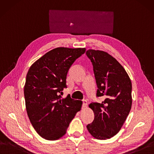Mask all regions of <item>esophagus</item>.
Here are the masks:
<instances>
[{"instance_id": "1", "label": "esophagus", "mask_w": 154, "mask_h": 154, "mask_svg": "<svg viewBox=\"0 0 154 154\" xmlns=\"http://www.w3.org/2000/svg\"><path fill=\"white\" fill-rule=\"evenodd\" d=\"M87 105H88L87 101L86 100H83V101H82V107L85 108V107L87 106Z\"/></svg>"}]
</instances>
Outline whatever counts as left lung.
Masks as SVG:
<instances>
[{
  "instance_id": "1",
  "label": "left lung",
  "mask_w": 154,
  "mask_h": 154,
  "mask_svg": "<svg viewBox=\"0 0 154 154\" xmlns=\"http://www.w3.org/2000/svg\"><path fill=\"white\" fill-rule=\"evenodd\" d=\"M86 55L93 66L96 96L105 98L100 103L89 104L94 118L86 128L94 138L109 139L119 133L131 109V81L123 66L109 53L89 49Z\"/></svg>"
}]
</instances>
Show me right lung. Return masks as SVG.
Segmentation results:
<instances>
[{
	"instance_id": "right-lung-1",
	"label": "right lung",
	"mask_w": 154,
	"mask_h": 154,
	"mask_svg": "<svg viewBox=\"0 0 154 154\" xmlns=\"http://www.w3.org/2000/svg\"><path fill=\"white\" fill-rule=\"evenodd\" d=\"M86 48H57L32 65L27 73L24 95L27 114L43 138L56 140L63 136L82 102L70 96L61 99L66 75L73 62Z\"/></svg>"
}]
</instances>
